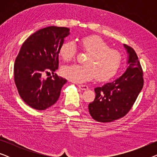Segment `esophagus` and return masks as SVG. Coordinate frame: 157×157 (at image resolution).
<instances>
[{
  "label": "esophagus",
  "instance_id": "obj_1",
  "mask_svg": "<svg viewBox=\"0 0 157 157\" xmlns=\"http://www.w3.org/2000/svg\"><path fill=\"white\" fill-rule=\"evenodd\" d=\"M78 88L80 89H81V90H86V89H88V86L86 85H80V84H78Z\"/></svg>",
  "mask_w": 157,
  "mask_h": 157
}]
</instances>
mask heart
I'll return each mask as SVG.
<instances>
[{"instance_id": "1", "label": "heart", "mask_w": 157, "mask_h": 157, "mask_svg": "<svg viewBox=\"0 0 157 157\" xmlns=\"http://www.w3.org/2000/svg\"><path fill=\"white\" fill-rule=\"evenodd\" d=\"M79 46L88 53L84 64H71L61 68V74L65 78L81 83L90 81L96 76L98 81H105L117 74L122 61L121 53L110 48L109 44L97 36H89L79 40ZM77 46L74 41H66L59 48L62 59L69 61L76 56Z\"/></svg>"}]
</instances>
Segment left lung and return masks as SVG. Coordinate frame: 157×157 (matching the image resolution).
Wrapping results in <instances>:
<instances>
[{"label":"left lung","mask_w":157,"mask_h":157,"mask_svg":"<svg viewBox=\"0 0 157 157\" xmlns=\"http://www.w3.org/2000/svg\"><path fill=\"white\" fill-rule=\"evenodd\" d=\"M128 53L126 71L121 77L94 89L96 97L89 105L91 117L99 122H111L128 113L144 86L143 71L136 52L124 45Z\"/></svg>","instance_id":"8db88e82"}]
</instances>
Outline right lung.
<instances>
[{"instance_id":"add662e5","label":"right lung","mask_w":157,"mask_h":157,"mask_svg":"<svg viewBox=\"0 0 157 157\" xmlns=\"http://www.w3.org/2000/svg\"><path fill=\"white\" fill-rule=\"evenodd\" d=\"M69 29L49 26L36 31L23 43L14 64V81L18 94L27 105L44 110L59 99L66 79L53 74L59 68V48Z\"/></svg>"}]
</instances>
